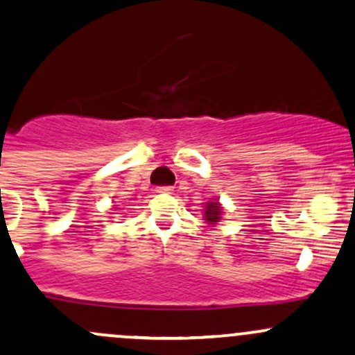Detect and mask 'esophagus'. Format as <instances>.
Listing matches in <instances>:
<instances>
[{
    "instance_id": "34e87169",
    "label": "esophagus",
    "mask_w": 355,
    "mask_h": 355,
    "mask_svg": "<svg viewBox=\"0 0 355 355\" xmlns=\"http://www.w3.org/2000/svg\"><path fill=\"white\" fill-rule=\"evenodd\" d=\"M157 192L158 193H171L173 192V187H157Z\"/></svg>"
}]
</instances>
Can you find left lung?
I'll return each mask as SVG.
<instances>
[{
    "instance_id": "8db88e82",
    "label": "left lung",
    "mask_w": 355,
    "mask_h": 355,
    "mask_svg": "<svg viewBox=\"0 0 355 355\" xmlns=\"http://www.w3.org/2000/svg\"><path fill=\"white\" fill-rule=\"evenodd\" d=\"M222 216V207L219 202H209L207 207H205V220L209 224H216V222L220 220Z\"/></svg>"
}]
</instances>
